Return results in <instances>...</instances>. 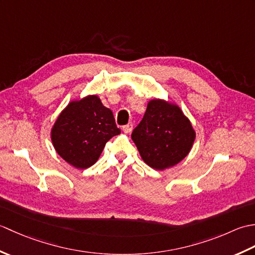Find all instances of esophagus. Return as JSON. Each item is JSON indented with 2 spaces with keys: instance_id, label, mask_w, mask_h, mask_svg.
Wrapping results in <instances>:
<instances>
[{
  "instance_id": "obj_1",
  "label": "esophagus",
  "mask_w": 255,
  "mask_h": 255,
  "mask_svg": "<svg viewBox=\"0 0 255 255\" xmlns=\"http://www.w3.org/2000/svg\"><path fill=\"white\" fill-rule=\"evenodd\" d=\"M123 130L126 133H130L132 130V124H128V125H126V126H124Z\"/></svg>"
}]
</instances>
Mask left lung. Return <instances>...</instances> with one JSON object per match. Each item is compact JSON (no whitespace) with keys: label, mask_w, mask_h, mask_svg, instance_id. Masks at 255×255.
<instances>
[{"label":"left lung","mask_w":255,"mask_h":255,"mask_svg":"<svg viewBox=\"0 0 255 255\" xmlns=\"http://www.w3.org/2000/svg\"><path fill=\"white\" fill-rule=\"evenodd\" d=\"M131 138L145 163L163 171L176 165L189 153L195 130L177 105L154 99L148 103Z\"/></svg>","instance_id":"1"}]
</instances>
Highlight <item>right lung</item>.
<instances>
[{
    "label": "right lung",
    "mask_w": 255,
    "mask_h": 255,
    "mask_svg": "<svg viewBox=\"0 0 255 255\" xmlns=\"http://www.w3.org/2000/svg\"><path fill=\"white\" fill-rule=\"evenodd\" d=\"M121 133L110 108L99 96L70 102L51 129L58 154L77 169H88L99 160L106 142Z\"/></svg>",
    "instance_id": "right-lung-1"
}]
</instances>
